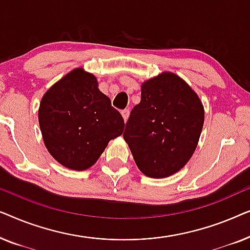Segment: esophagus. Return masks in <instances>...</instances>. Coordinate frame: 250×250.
<instances>
[{
	"label": "esophagus",
	"mask_w": 250,
	"mask_h": 250,
	"mask_svg": "<svg viewBox=\"0 0 250 250\" xmlns=\"http://www.w3.org/2000/svg\"><path fill=\"white\" fill-rule=\"evenodd\" d=\"M122 116H123V118H124L125 122L127 121L128 116H129V110H128V109H124V110H122Z\"/></svg>",
	"instance_id": "34e87169"
}]
</instances>
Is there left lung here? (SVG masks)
Segmentation results:
<instances>
[{
	"label": "left lung",
	"instance_id": "8db88e82",
	"mask_svg": "<svg viewBox=\"0 0 250 250\" xmlns=\"http://www.w3.org/2000/svg\"><path fill=\"white\" fill-rule=\"evenodd\" d=\"M204 121L196 92L176 74L164 71L141 84V102L132 109L123 136L139 169L164 179L192 157Z\"/></svg>",
	"mask_w": 250,
	"mask_h": 250
}]
</instances>
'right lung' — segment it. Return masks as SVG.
Wrapping results in <instances>:
<instances>
[{
    "label": "right lung",
    "instance_id": "obj_1",
    "mask_svg": "<svg viewBox=\"0 0 250 250\" xmlns=\"http://www.w3.org/2000/svg\"><path fill=\"white\" fill-rule=\"evenodd\" d=\"M39 123L50 155L74 170L93 166L125 126L110 99L99 90L97 77L82 67L45 92L40 102Z\"/></svg>",
    "mask_w": 250,
    "mask_h": 250
}]
</instances>
